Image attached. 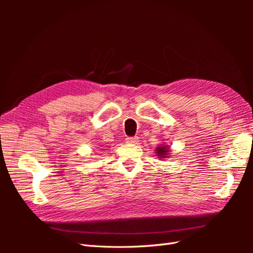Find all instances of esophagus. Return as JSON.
Wrapping results in <instances>:
<instances>
[{
	"instance_id": "1",
	"label": "esophagus",
	"mask_w": 253,
	"mask_h": 253,
	"mask_svg": "<svg viewBox=\"0 0 253 253\" xmlns=\"http://www.w3.org/2000/svg\"><path fill=\"white\" fill-rule=\"evenodd\" d=\"M126 142L127 143H132V144H136V143H138V141H139V138L137 136H135V137H126Z\"/></svg>"
}]
</instances>
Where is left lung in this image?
Here are the masks:
<instances>
[{
    "instance_id": "8db88e82",
    "label": "left lung",
    "mask_w": 253,
    "mask_h": 253,
    "mask_svg": "<svg viewBox=\"0 0 253 253\" xmlns=\"http://www.w3.org/2000/svg\"><path fill=\"white\" fill-rule=\"evenodd\" d=\"M155 151H156L155 153L157 154L158 158H167L170 153V148H169V145L162 144V145H159V147H157Z\"/></svg>"
}]
</instances>
